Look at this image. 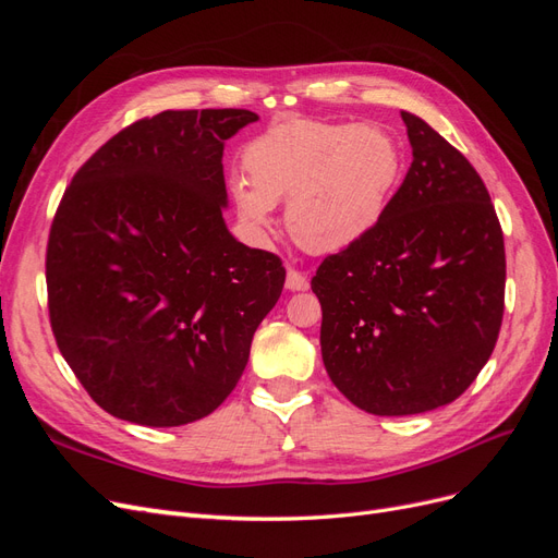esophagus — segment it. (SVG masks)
Wrapping results in <instances>:
<instances>
[{"instance_id":"obj_1","label":"esophagus","mask_w":558,"mask_h":558,"mask_svg":"<svg viewBox=\"0 0 558 558\" xmlns=\"http://www.w3.org/2000/svg\"><path fill=\"white\" fill-rule=\"evenodd\" d=\"M286 289L289 291H307L310 289V281H307V277L302 275V272H298V269H289V272H286Z\"/></svg>"}]
</instances>
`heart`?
I'll list each match as a JSON object with an SVG mask.
<instances>
[{"label": "heart", "mask_w": 558, "mask_h": 558, "mask_svg": "<svg viewBox=\"0 0 558 558\" xmlns=\"http://www.w3.org/2000/svg\"><path fill=\"white\" fill-rule=\"evenodd\" d=\"M251 179L230 181V199L256 240L272 232L277 202L291 238L314 253L363 242L386 216L402 177V150L381 125L289 121L244 148Z\"/></svg>", "instance_id": "b5f03b06"}]
</instances>
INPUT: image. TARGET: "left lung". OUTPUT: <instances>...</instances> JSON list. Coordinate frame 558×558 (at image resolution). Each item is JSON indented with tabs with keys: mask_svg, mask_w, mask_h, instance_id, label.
Wrapping results in <instances>:
<instances>
[{
	"mask_svg": "<svg viewBox=\"0 0 558 558\" xmlns=\"http://www.w3.org/2000/svg\"><path fill=\"white\" fill-rule=\"evenodd\" d=\"M400 116L412 165L391 207L312 279L326 373L377 416L459 398L492 356L505 307L502 230L484 181L424 118Z\"/></svg>",
	"mask_w": 558,
	"mask_h": 558,
	"instance_id": "left-lung-1",
	"label": "left lung"
}]
</instances>
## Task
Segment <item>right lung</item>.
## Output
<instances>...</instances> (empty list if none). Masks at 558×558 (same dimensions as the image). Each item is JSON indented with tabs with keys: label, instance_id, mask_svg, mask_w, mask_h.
I'll use <instances>...</instances> for the list:
<instances>
[{
	"label": "right lung",
	"instance_id": "1",
	"mask_svg": "<svg viewBox=\"0 0 558 558\" xmlns=\"http://www.w3.org/2000/svg\"><path fill=\"white\" fill-rule=\"evenodd\" d=\"M258 116L162 111L81 167L46 253L64 361L99 408L150 428L193 424L238 386L286 269L226 226L223 148Z\"/></svg>",
	"mask_w": 558,
	"mask_h": 558
}]
</instances>
